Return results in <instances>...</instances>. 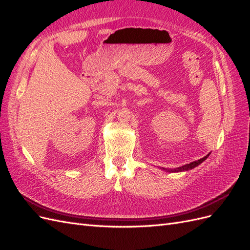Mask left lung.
Segmentation results:
<instances>
[{"label": "left lung", "mask_w": 250, "mask_h": 250, "mask_svg": "<svg viewBox=\"0 0 250 250\" xmlns=\"http://www.w3.org/2000/svg\"><path fill=\"white\" fill-rule=\"evenodd\" d=\"M208 154L207 156H204V157L200 158V160H198V161L192 162V163H190V164H188V165L183 166V167H179V168H177L176 170H174V172H179V171H185V170H190V169H193V168H195V167H196V166L200 165L203 161H206L207 158H208ZM171 171H172V170H171ZM172 172H173V171H172Z\"/></svg>", "instance_id": "8db88e82"}]
</instances>
